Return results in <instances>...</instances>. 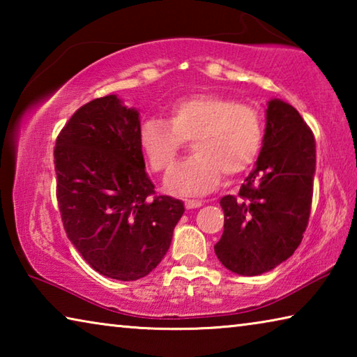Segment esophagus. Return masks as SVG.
<instances>
[{"mask_svg": "<svg viewBox=\"0 0 357 357\" xmlns=\"http://www.w3.org/2000/svg\"><path fill=\"white\" fill-rule=\"evenodd\" d=\"M202 206H203L202 202H197V200H187L185 202L187 209H197V208H202Z\"/></svg>", "mask_w": 357, "mask_h": 357, "instance_id": "obj_1", "label": "esophagus"}]
</instances>
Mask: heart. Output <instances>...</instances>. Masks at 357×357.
I'll use <instances>...</instances> for the list:
<instances>
[{
	"label": "heart",
	"instance_id": "1",
	"mask_svg": "<svg viewBox=\"0 0 357 357\" xmlns=\"http://www.w3.org/2000/svg\"><path fill=\"white\" fill-rule=\"evenodd\" d=\"M185 140L193 155L172 172L168 192L202 197L217 189L223 178L236 176L258 157L263 121L250 105L219 94H192L173 102L168 121L146 118L138 128V144L154 172H168Z\"/></svg>",
	"mask_w": 357,
	"mask_h": 357
}]
</instances>
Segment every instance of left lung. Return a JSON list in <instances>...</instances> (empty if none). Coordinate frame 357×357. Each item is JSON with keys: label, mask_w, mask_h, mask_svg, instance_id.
I'll list each match as a JSON object with an SVG mask.
<instances>
[{"label": "left lung", "mask_w": 357, "mask_h": 357, "mask_svg": "<svg viewBox=\"0 0 357 357\" xmlns=\"http://www.w3.org/2000/svg\"><path fill=\"white\" fill-rule=\"evenodd\" d=\"M315 148L299 112L282 99H271L255 168L238 197L220 200L225 222L214 250L228 271L264 274L298 249L310 215Z\"/></svg>", "instance_id": "1"}]
</instances>
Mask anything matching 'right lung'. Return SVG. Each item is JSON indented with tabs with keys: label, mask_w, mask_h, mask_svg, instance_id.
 <instances>
[{
	"label": "right lung",
	"mask_w": 357,
	"mask_h": 357,
	"mask_svg": "<svg viewBox=\"0 0 357 357\" xmlns=\"http://www.w3.org/2000/svg\"><path fill=\"white\" fill-rule=\"evenodd\" d=\"M140 113L116 94L72 114L56 138V198L66 234L94 271L130 282L170 249L184 203L153 197L138 144Z\"/></svg>",
	"instance_id": "add662e5"
}]
</instances>
